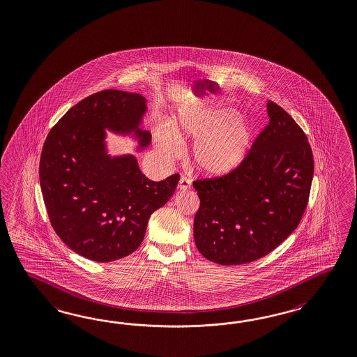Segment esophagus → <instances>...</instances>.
Instances as JSON below:
<instances>
[{
  "label": "esophagus",
  "mask_w": 357,
  "mask_h": 357,
  "mask_svg": "<svg viewBox=\"0 0 357 357\" xmlns=\"http://www.w3.org/2000/svg\"><path fill=\"white\" fill-rule=\"evenodd\" d=\"M191 183L190 180L188 178V177H185V176H181L180 177V181H178V185H177V188H178V190L186 191L190 189Z\"/></svg>",
  "instance_id": "esophagus-1"
}]
</instances>
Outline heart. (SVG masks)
Returning a JSON list of instances; mask_svg holds the SVG:
<instances>
[{
	"instance_id": "b5f03b06",
	"label": "heart",
	"mask_w": 357,
	"mask_h": 357,
	"mask_svg": "<svg viewBox=\"0 0 357 357\" xmlns=\"http://www.w3.org/2000/svg\"><path fill=\"white\" fill-rule=\"evenodd\" d=\"M252 139L248 121L230 107L191 104L180 110L172 127H159L154 142L166 159L181 151L183 142H195L191 160L200 174L222 177L241 166Z\"/></svg>"
}]
</instances>
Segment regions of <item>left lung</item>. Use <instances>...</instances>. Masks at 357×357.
Wrapping results in <instances>:
<instances>
[{
	"label": "left lung",
	"mask_w": 357,
	"mask_h": 357,
	"mask_svg": "<svg viewBox=\"0 0 357 357\" xmlns=\"http://www.w3.org/2000/svg\"><path fill=\"white\" fill-rule=\"evenodd\" d=\"M268 125L231 174L194 181L200 206L194 241L218 265H243L274 250L298 226L307 207L314 158L307 136L278 104Z\"/></svg>",
	"instance_id": "left-lung-1"
}]
</instances>
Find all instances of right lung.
<instances>
[{
  "label": "right lung",
  "mask_w": 357,
  "mask_h": 357,
  "mask_svg": "<svg viewBox=\"0 0 357 357\" xmlns=\"http://www.w3.org/2000/svg\"><path fill=\"white\" fill-rule=\"evenodd\" d=\"M146 99L104 90L81 100L51 128L42 148L40 183L51 225L79 256L112 262L140 247L150 215L174 195L180 176L151 181L132 154L112 157L107 131L131 136L137 150L151 135L142 127Z\"/></svg>",
  "instance_id": "1"
}]
</instances>
